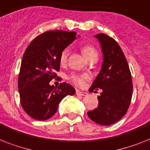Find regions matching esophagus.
Returning a JSON list of instances; mask_svg holds the SVG:
<instances>
[{
    "label": "esophagus",
    "instance_id": "obj_1",
    "mask_svg": "<svg viewBox=\"0 0 150 150\" xmlns=\"http://www.w3.org/2000/svg\"><path fill=\"white\" fill-rule=\"evenodd\" d=\"M76 94L78 95V96H86L87 93L86 92H82V91H80L79 90H76Z\"/></svg>",
    "mask_w": 150,
    "mask_h": 150
}]
</instances>
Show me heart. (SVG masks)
<instances>
[{"instance_id": "1", "label": "heart", "mask_w": 150, "mask_h": 150, "mask_svg": "<svg viewBox=\"0 0 150 150\" xmlns=\"http://www.w3.org/2000/svg\"><path fill=\"white\" fill-rule=\"evenodd\" d=\"M84 57L87 59V60H90L91 58L94 57H97V52L93 46L91 45H84L81 48ZM69 52L70 50L69 48H65L63 51L61 52L60 57V61L62 64H65L67 60L68 55H69ZM87 76L86 75H77V74H73L70 76V80L72 81L74 83L78 86H82L83 85L85 81L87 80Z\"/></svg>"}]
</instances>
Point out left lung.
<instances>
[{
    "instance_id": "1",
    "label": "left lung",
    "mask_w": 150,
    "mask_h": 150,
    "mask_svg": "<svg viewBox=\"0 0 150 150\" xmlns=\"http://www.w3.org/2000/svg\"><path fill=\"white\" fill-rule=\"evenodd\" d=\"M100 42L103 64L100 73L89 91L102 89L97 97L98 107L87 112L93 122L103 126L112 125L127 112L133 93V81L128 63L117 41L104 33L94 36Z\"/></svg>"
}]
</instances>
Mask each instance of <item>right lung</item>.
<instances>
[{
  "label": "right lung",
  "mask_w": 150,
  "mask_h": 150,
  "mask_svg": "<svg viewBox=\"0 0 150 150\" xmlns=\"http://www.w3.org/2000/svg\"><path fill=\"white\" fill-rule=\"evenodd\" d=\"M76 38V32L47 31L33 40L26 49L18 77V90L23 110L33 119H50L62 99L75 93L70 84L63 83L57 88L50 86V82L60 70L61 52Z\"/></svg>",
  "instance_id": "add662e5"
}]
</instances>
